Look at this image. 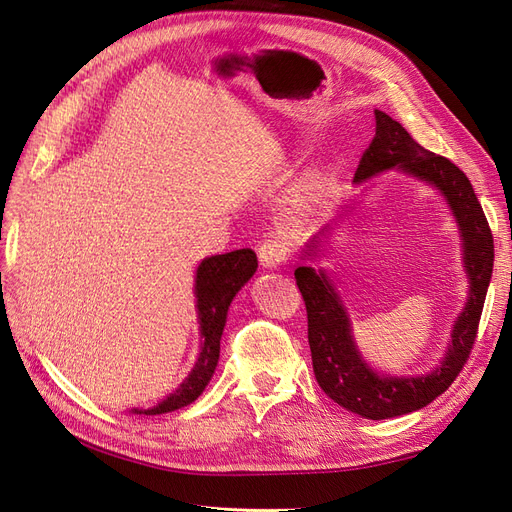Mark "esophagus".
<instances>
[{"instance_id":"34e87169","label":"esophagus","mask_w":512,"mask_h":512,"mask_svg":"<svg viewBox=\"0 0 512 512\" xmlns=\"http://www.w3.org/2000/svg\"><path fill=\"white\" fill-rule=\"evenodd\" d=\"M258 258H260V265L265 269H277L282 267L286 258H288V247L286 243L277 241V239H269L258 247Z\"/></svg>"}]
</instances>
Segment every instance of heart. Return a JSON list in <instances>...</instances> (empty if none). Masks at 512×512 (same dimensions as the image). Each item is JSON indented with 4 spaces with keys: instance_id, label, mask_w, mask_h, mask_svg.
<instances>
[{
    "instance_id": "1",
    "label": "heart",
    "mask_w": 512,
    "mask_h": 512,
    "mask_svg": "<svg viewBox=\"0 0 512 512\" xmlns=\"http://www.w3.org/2000/svg\"><path fill=\"white\" fill-rule=\"evenodd\" d=\"M329 179L322 173H309L297 181L290 194V213L297 220L314 215L329 196Z\"/></svg>"
}]
</instances>
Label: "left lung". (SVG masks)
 <instances>
[{
  "label": "left lung",
  "mask_w": 512,
  "mask_h": 512,
  "mask_svg": "<svg viewBox=\"0 0 512 512\" xmlns=\"http://www.w3.org/2000/svg\"><path fill=\"white\" fill-rule=\"evenodd\" d=\"M374 113L376 136L363 153L354 183L363 185L371 177L395 168L433 185L453 211L470 284L466 305L453 324L451 342L442 361L425 376H391L378 374L363 359L354 342L348 309L327 271L312 265L294 269V280L307 309V339L320 389L342 408L371 421H382L425 408L453 384L466 365L491 282L493 237L470 179L451 160L418 145L399 121L382 111ZM352 211V205H344L337 220H348ZM331 230L333 226L322 228L320 235L309 239L301 260H314L322 239H327Z\"/></svg>",
  "instance_id": "1"
}]
</instances>
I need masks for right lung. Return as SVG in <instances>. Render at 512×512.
Instances as JSON below:
<instances>
[{
    "instance_id": "right-lung-1",
    "label": "right lung",
    "mask_w": 512,
    "mask_h": 512,
    "mask_svg": "<svg viewBox=\"0 0 512 512\" xmlns=\"http://www.w3.org/2000/svg\"><path fill=\"white\" fill-rule=\"evenodd\" d=\"M258 269V258L250 250H235L228 254H218L200 262L194 277V297L196 314L200 324V354L179 389L170 393L160 404L147 410L134 408L132 414H166L183 406H190L215 374L220 361V339L226 327V316L232 299L237 292L250 282V277Z\"/></svg>"
}]
</instances>
